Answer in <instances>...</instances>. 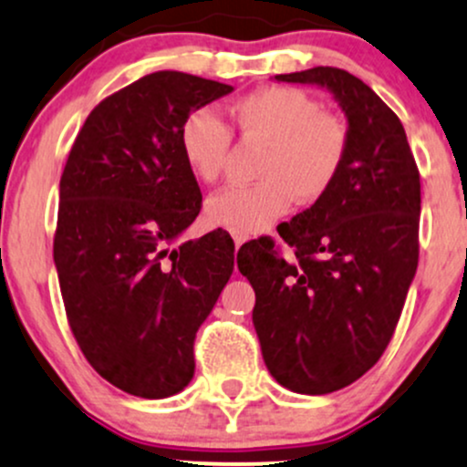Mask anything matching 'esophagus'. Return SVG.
<instances>
[{
	"mask_svg": "<svg viewBox=\"0 0 467 467\" xmlns=\"http://www.w3.org/2000/svg\"><path fill=\"white\" fill-rule=\"evenodd\" d=\"M233 239H234V248H241V245H244L245 244V237H244V234H233Z\"/></svg>",
	"mask_w": 467,
	"mask_h": 467,
	"instance_id": "1",
	"label": "esophagus"
}]
</instances>
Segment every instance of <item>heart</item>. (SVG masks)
Listing matches in <instances>:
<instances>
[{
	"mask_svg": "<svg viewBox=\"0 0 467 467\" xmlns=\"http://www.w3.org/2000/svg\"><path fill=\"white\" fill-rule=\"evenodd\" d=\"M241 133L267 144L252 186H230L206 202L208 223L234 234L261 233L287 215L292 203L320 202L340 175L349 131L340 118L320 111L314 96L296 88H261L233 105ZM180 149L203 184L222 178L230 130L222 118L197 109L182 122Z\"/></svg>",
	"mask_w": 467,
	"mask_h": 467,
	"instance_id": "heart-1",
	"label": "heart"
}]
</instances>
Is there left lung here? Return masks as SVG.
Listing matches in <instances>:
<instances>
[{"instance_id": "8db88e82", "label": "left lung", "mask_w": 467, "mask_h": 467, "mask_svg": "<svg viewBox=\"0 0 467 467\" xmlns=\"http://www.w3.org/2000/svg\"><path fill=\"white\" fill-rule=\"evenodd\" d=\"M275 80L334 96L349 147L331 191L278 226L292 256L264 237L241 245L237 265L254 289L267 371L294 393L327 395L362 378L393 337L420 259V171L400 118L358 77L312 67Z\"/></svg>"}]
</instances>
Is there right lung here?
Wrapping results in <instances>:
<instances>
[{"label": "right lung", "mask_w": 467, "mask_h": 467, "mask_svg": "<svg viewBox=\"0 0 467 467\" xmlns=\"http://www.w3.org/2000/svg\"><path fill=\"white\" fill-rule=\"evenodd\" d=\"M233 89L147 74L94 107L63 169L55 265L69 327L96 373L136 398L189 387L197 329L234 270L226 230L178 244L202 208L182 122Z\"/></svg>", "instance_id": "obj_1"}]
</instances>
